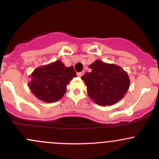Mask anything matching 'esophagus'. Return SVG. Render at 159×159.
Instances as JSON below:
<instances>
[{
	"mask_svg": "<svg viewBox=\"0 0 159 159\" xmlns=\"http://www.w3.org/2000/svg\"><path fill=\"white\" fill-rule=\"evenodd\" d=\"M84 71H81V72H78V74H77V75H78V77H81L83 75H84Z\"/></svg>",
	"mask_w": 159,
	"mask_h": 159,
	"instance_id": "1",
	"label": "esophagus"
}]
</instances>
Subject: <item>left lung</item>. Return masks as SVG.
Wrapping results in <instances>:
<instances>
[{
    "label": "left lung",
    "mask_w": 159,
    "mask_h": 159,
    "mask_svg": "<svg viewBox=\"0 0 159 159\" xmlns=\"http://www.w3.org/2000/svg\"><path fill=\"white\" fill-rule=\"evenodd\" d=\"M81 79L87 86L89 96L98 105H111L124 97L129 90L128 74L121 67L97 60L89 66Z\"/></svg>",
    "instance_id": "1"
}]
</instances>
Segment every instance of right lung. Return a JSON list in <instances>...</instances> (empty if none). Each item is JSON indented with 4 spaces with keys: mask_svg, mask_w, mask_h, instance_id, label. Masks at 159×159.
Listing matches in <instances>:
<instances>
[{
    "mask_svg": "<svg viewBox=\"0 0 159 159\" xmlns=\"http://www.w3.org/2000/svg\"><path fill=\"white\" fill-rule=\"evenodd\" d=\"M76 76L73 66L68 68L57 61L34 70L29 88L40 100L55 102L63 97L69 81Z\"/></svg>",
    "mask_w": 159,
    "mask_h": 159,
    "instance_id": "obj_1",
    "label": "right lung"
}]
</instances>
